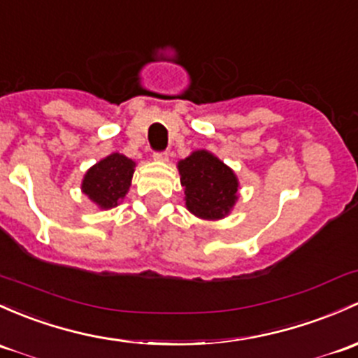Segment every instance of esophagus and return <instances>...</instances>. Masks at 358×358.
<instances>
[{"mask_svg":"<svg viewBox=\"0 0 358 358\" xmlns=\"http://www.w3.org/2000/svg\"><path fill=\"white\" fill-rule=\"evenodd\" d=\"M154 161H159V163H166L168 161V150H161V152H154Z\"/></svg>","mask_w":358,"mask_h":358,"instance_id":"34e87169","label":"esophagus"}]
</instances>
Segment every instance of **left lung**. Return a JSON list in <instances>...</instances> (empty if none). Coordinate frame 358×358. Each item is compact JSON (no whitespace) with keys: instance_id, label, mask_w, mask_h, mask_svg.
Instances as JSON below:
<instances>
[{"instance_id":"8db88e82","label":"left lung","mask_w":358,"mask_h":358,"mask_svg":"<svg viewBox=\"0 0 358 358\" xmlns=\"http://www.w3.org/2000/svg\"><path fill=\"white\" fill-rule=\"evenodd\" d=\"M185 187V206L202 220H221L238 199V178L231 168L208 150H194L178 163Z\"/></svg>"}]
</instances>
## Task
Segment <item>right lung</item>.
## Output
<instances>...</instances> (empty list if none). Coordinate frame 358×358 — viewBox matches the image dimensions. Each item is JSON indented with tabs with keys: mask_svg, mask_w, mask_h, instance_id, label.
<instances>
[{
	"mask_svg": "<svg viewBox=\"0 0 358 358\" xmlns=\"http://www.w3.org/2000/svg\"><path fill=\"white\" fill-rule=\"evenodd\" d=\"M135 163L120 152H113L85 173L82 192L101 209H111L120 204L130 189Z\"/></svg>",
	"mask_w": 358,
	"mask_h": 358,
	"instance_id": "1",
	"label": "right lung"
}]
</instances>
